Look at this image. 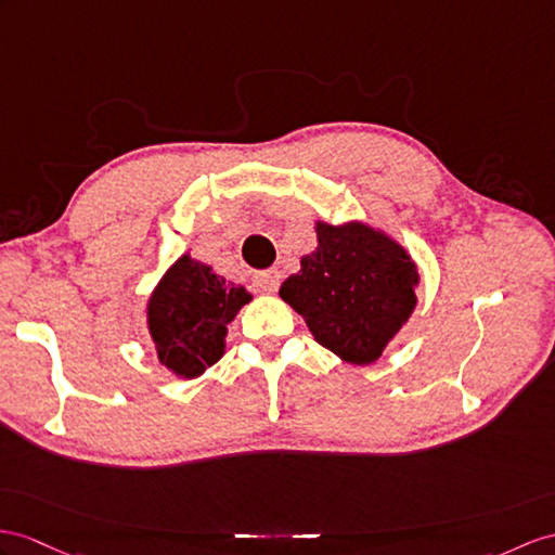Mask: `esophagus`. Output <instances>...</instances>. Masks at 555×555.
<instances>
[{
	"instance_id": "esophagus-1",
	"label": "esophagus",
	"mask_w": 555,
	"mask_h": 555,
	"mask_svg": "<svg viewBox=\"0 0 555 555\" xmlns=\"http://www.w3.org/2000/svg\"><path fill=\"white\" fill-rule=\"evenodd\" d=\"M280 282H282V275H280L278 268L263 270V273H256V278H254V285L259 287V292H266V294H275L278 287H280Z\"/></svg>"
}]
</instances>
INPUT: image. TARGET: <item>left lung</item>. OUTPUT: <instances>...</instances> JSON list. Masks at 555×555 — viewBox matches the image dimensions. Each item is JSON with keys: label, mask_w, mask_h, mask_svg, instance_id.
Segmentation results:
<instances>
[{"label": "left lung", "mask_w": 555, "mask_h": 555, "mask_svg": "<svg viewBox=\"0 0 555 555\" xmlns=\"http://www.w3.org/2000/svg\"><path fill=\"white\" fill-rule=\"evenodd\" d=\"M416 282L414 261L384 233L362 223H318V249L282 282L280 296L320 346L370 364L412 315Z\"/></svg>", "instance_id": "8db88e82"}]
</instances>
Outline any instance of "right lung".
<instances>
[{"label": "right lung", "instance_id": "1", "mask_svg": "<svg viewBox=\"0 0 555 555\" xmlns=\"http://www.w3.org/2000/svg\"><path fill=\"white\" fill-rule=\"evenodd\" d=\"M251 301L245 287L225 282L211 268L181 256L147 301V327L162 364L193 379L223 356L225 324Z\"/></svg>", "mask_w": 555, "mask_h": 555}]
</instances>
